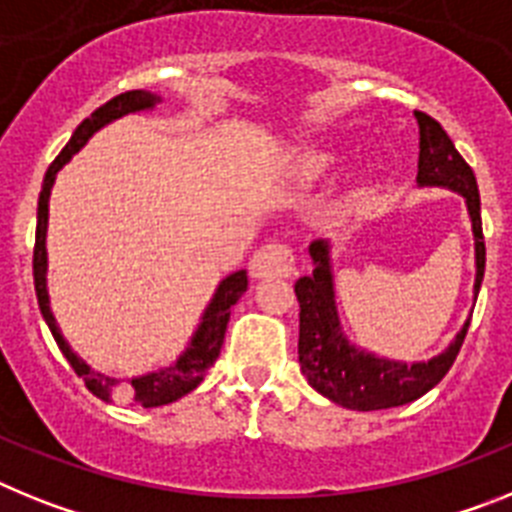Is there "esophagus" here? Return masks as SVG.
Listing matches in <instances>:
<instances>
[{"mask_svg":"<svg viewBox=\"0 0 512 512\" xmlns=\"http://www.w3.org/2000/svg\"><path fill=\"white\" fill-rule=\"evenodd\" d=\"M295 272V251L287 243H266L253 253L251 274L253 277H287Z\"/></svg>","mask_w":512,"mask_h":512,"instance_id":"34e87169","label":"esophagus"}]
</instances>
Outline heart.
I'll return each instance as SVG.
<instances>
[{"label": "heart", "mask_w": 512, "mask_h": 512, "mask_svg": "<svg viewBox=\"0 0 512 512\" xmlns=\"http://www.w3.org/2000/svg\"><path fill=\"white\" fill-rule=\"evenodd\" d=\"M331 165H334V157L326 155V152H310L303 160V168L308 176H321V173H326Z\"/></svg>", "instance_id": "1"}]
</instances>
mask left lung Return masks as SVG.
Segmentation results:
<instances>
[{
	"mask_svg": "<svg viewBox=\"0 0 512 512\" xmlns=\"http://www.w3.org/2000/svg\"><path fill=\"white\" fill-rule=\"evenodd\" d=\"M419 124V186H445L466 199L471 214V230L476 240V282L474 292L479 295L484 277V235L482 209H479V189H476L474 170L464 157L458 155L456 144L445 134L438 121L422 111H414ZM310 259L316 264L310 277H300L295 295L300 303V368L308 383L321 396L334 404L357 409V412H375L391 406L409 404L425 396L432 386H438L456 362L461 344L469 331V321L458 331L456 342L443 355L427 362H393L386 357H375L360 352L342 336L334 305V285H331L329 243L313 240Z\"/></svg>",
	"mask_w": 512,
	"mask_h": 512,
	"instance_id": "obj_1",
	"label": "left lung"
}]
</instances>
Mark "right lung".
Here are the masks:
<instances>
[{
	"label": "right lung",
	"mask_w": 512,
	"mask_h": 512,
	"mask_svg": "<svg viewBox=\"0 0 512 512\" xmlns=\"http://www.w3.org/2000/svg\"><path fill=\"white\" fill-rule=\"evenodd\" d=\"M155 103H160L155 93H147V90H129V93H121L116 98H111L108 103H103L100 108H95L85 121H82L77 129H74L72 139L67 142V147L59 152L54 163L48 165L46 178H43V189L38 196V225H36V248H33V282H36V295L38 305H41V313L46 318L48 329L54 334L56 344H59L61 355L67 357V362L72 365V370L85 381L87 391L95 393L98 399L111 401L113 396H126L131 399V404L144 406H163L170 401H178L181 396H186L189 391H194L199 383L204 381L207 370L212 368L217 355H220L222 342H225V329L227 321H230V308L238 303V298L246 292L248 277L246 272L230 274L227 279H222L217 292H214L212 303L204 310L202 326L196 329L194 339H191L189 349L178 357L170 368L157 370V373L139 375V378H131L129 388H121L116 378L103 373H95L90 370L87 362H82L80 357L74 355L69 344L64 342L59 326L54 321V313H51V305H48V292H46V225H48V196H51V186H54V178L64 165L69 163V157L74 152H80L82 144L93 137L100 126L111 124L113 119H121L126 113L134 111H147Z\"/></svg>",
	"instance_id": "1"
}]
</instances>
